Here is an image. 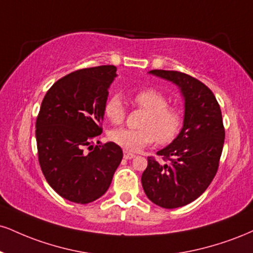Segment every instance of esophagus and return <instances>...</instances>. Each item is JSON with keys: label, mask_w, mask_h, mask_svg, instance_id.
Instances as JSON below:
<instances>
[{"label": "esophagus", "mask_w": 253, "mask_h": 253, "mask_svg": "<svg viewBox=\"0 0 253 253\" xmlns=\"http://www.w3.org/2000/svg\"><path fill=\"white\" fill-rule=\"evenodd\" d=\"M135 156L133 153H130V152H128V151H125L124 152V158L126 160H129V159H133V158H134Z\"/></svg>", "instance_id": "34e87169"}]
</instances>
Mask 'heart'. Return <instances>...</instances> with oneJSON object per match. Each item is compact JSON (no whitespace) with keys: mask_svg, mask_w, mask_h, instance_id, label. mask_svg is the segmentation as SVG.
I'll return each mask as SVG.
<instances>
[{"mask_svg":"<svg viewBox=\"0 0 253 253\" xmlns=\"http://www.w3.org/2000/svg\"><path fill=\"white\" fill-rule=\"evenodd\" d=\"M134 102L146 111L139 129L117 128L109 132V139L124 150L136 152L157 141L169 144L176 138L182 126V115L178 108L169 107L164 94L156 89H141L134 95ZM106 118L113 124H121L125 119V106L120 96L112 95L105 103Z\"/></svg>","mask_w":253,"mask_h":253,"instance_id":"heart-1","label":"heart"}]
</instances>
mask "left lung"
I'll return each instance as SVG.
<instances>
[{
    "label": "left lung",
    "mask_w": 253,
    "mask_h": 253,
    "mask_svg": "<svg viewBox=\"0 0 253 253\" xmlns=\"http://www.w3.org/2000/svg\"><path fill=\"white\" fill-rule=\"evenodd\" d=\"M148 73L178 86L184 97V121L176 138L157 152L169 161L148 158L141 184L156 205L181 208L202 196L217 173L225 139L221 111L211 89L197 79L175 71Z\"/></svg>",
    "instance_id": "1"
}]
</instances>
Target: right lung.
<instances>
[{
    "label": "right lung",
    "mask_w": 253,
    "mask_h": 253,
    "mask_svg": "<svg viewBox=\"0 0 253 253\" xmlns=\"http://www.w3.org/2000/svg\"><path fill=\"white\" fill-rule=\"evenodd\" d=\"M117 67L80 69L49 88L36 119L39 161L45 180L69 202L88 204L106 193L123 160L120 146L93 147ZM88 148V154L84 151Z\"/></svg>",
    "instance_id": "right-lung-1"
}]
</instances>
